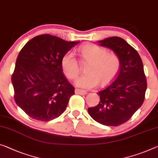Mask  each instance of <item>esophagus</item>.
<instances>
[{"label": "esophagus", "mask_w": 158, "mask_h": 158, "mask_svg": "<svg viewBox=\"0 0 158 158\" xmlns=\"http://www.w3.org/2000/svg\"><path fill=\"white\" fill-rule=\"evenodd\" d=\"M75 93H76V94H81V95H85V94H87V91L82 90L81 89H75Z\"/></svg>", "instance_id": "esophagus-1"}]
</instances>
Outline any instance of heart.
Masks as SVG:
<instances>
[{
    "mask_svg": "<svg viewBox=\"0 0 158 158\" xmlns=\"http://www.w3.org/2000/svg\"><path fill=\"white\" fill-rule=\"evenodd\" d=\"M84 63H87L86 74L77 77L76 84L83 88H93L99 83L101 85L110 82L120 69L121 59L118 54L108 52L106 48L94 44H87L78 48ZM61 66L69 79L74 80L80 73L78 62L71 52H68L61 59Z\"/></svg>",
    "mask_w": 158,
    "mask_h": 158,
    "instance_id": "heart-1",
    "label": "heart"
}]
</instances>
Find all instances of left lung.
<instances>
[{
	"mask_svg": "<svg viewBox=\"0 0 158 158\" xmlns=\"http://www.w3.org/2000/svg\"><path fill=\"white\" fill-rule=\"evenodd\" d=\"M98 42L118 54L121 65L112 81L98 93L100 101L88 108V113L101 124L117 127L130 119L143 103L147 88L143 65L137 51L122 38L112 37Z\"/></svg>",
	"mask_w": 158,
	"mask_h": 158,
	"instance_id": "left-lung-1",
	"label": "left lung"
}]
</instances>
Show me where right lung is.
<instances>
[{"instance_id":"right-lung-1","label":"right lung","mask_w":158,"mask_h":158,"mask_svg":"<svg viewBox=\"0 0 158 158\" xmlns=\"http://www.w3.org/2000/svg\"><path fill=\"white\" fill-rule=\"evenodd\" d=\"M78 42L46 34L31 39L19 53L11 77L14 99L31 118L48 121L65 111L75 88L63 74L61 59Z\"/></svg>"}]
</instances>
